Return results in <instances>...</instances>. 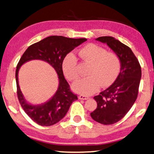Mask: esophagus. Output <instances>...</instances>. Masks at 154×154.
Listing matches in <instances>:
<instances>
[{"label":"esophagus","mask_w":154,"mask_h":154,"mask_svg":"<svg viewBox=\"0 0 154 154\" xmlns=\"http://www.w3.org/2000/svg\"><path fill=\"white\" fill-rule=\"evenodd\" d=\"M79 98L80 100H88L89 99V97L86 96H83V95H80L79 96Z\"/></svg>","instance_id":"esophagus-1"}]
</instances>
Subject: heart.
I'll return each mask as SVG.
<instances>
[{"label":"heart","instance_id":"obj_1","mask_svg":"<svg viewBox=\"0 0 154 154\" xmlns=\"http://www.w3.org/2000/svg\"><path fill=\"white\" fill-rule=\"evenodd\" d=\"M80 58L90 65L88 77L75 82L72 88L77 93L91 95L100 89V85H110L119 73L121 68L120 59L115 53L106 52V49L94 44H89L80 50ZM62 68L65 77L70 81L79 77L77 71V58L73 53L69 52L63 60Z\"/></svg>","mask_w":154,"mask_h":154}]
</instances>
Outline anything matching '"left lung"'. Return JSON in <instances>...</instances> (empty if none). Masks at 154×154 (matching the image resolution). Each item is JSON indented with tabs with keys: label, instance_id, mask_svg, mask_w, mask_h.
I'll list each match as a JSON object with an SVG mask.
<instances>
[{
	"label": "left lung",
	"instance_id": "8db88e82",
	"mask_svg": "<svg viewBox=\"0 0 154 154\" xmlns=\"http://www.w3.org/2000/svg\"><path fill=\"white\" fill-rule=\"evenodd\" d=\"M96 40L107 44L121 62V71L116 79L94 97L97 106L90 113L95 121L112 125L123 118L137 97L141 77V66L131 49L119 40L110 36H102Z\"/></svg>",
	"mask_w": 154,
	"mask_h": 154
}]
</instances>
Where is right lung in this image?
<instances>
[{
    "label": "right lung",
    "instance_id": "1",
    "mask_svg": "<svg viewBox=\"0 0 154 154\" xmlns=\"http://www.w3.org/2000/svg\"><path fill=\"white\" fill-rule=\"evenodd\" d=\"M86 40L85 38L49 36L29 46L19 60L15 72L19 101L25 112L39 125L48 127L57 123L66 115L72 102L78 99L76 95L71 91L69 83L65 79L62 64L68 53ZM32 60H41L50 63L57 72L59 79L58 89L54 96L47 102L38 105H31L26 101L18 81L19 69L24 63Z\"/></svg>",
    "mask_w": 154,
    "mask_h": 154
}]
</instances>
